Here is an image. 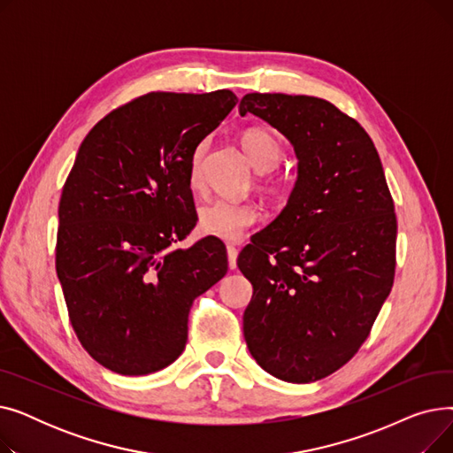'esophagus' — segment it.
Listing matches in <instances>:
<instances>
[{"label": "esophagus", "instance_id": "obj_1", "mask_svg": "<svg viewBox=\"0 0 453 453\" xmlns=\"http://www.w3.org/2000/svg\"><path fill=\"white\" fill-rule=\"evenodd\" d=\"M227 251V263H229V270H234L236 268V257H239V250H236L234 246H227L226 248Z\"/></svg>", "mask_w": 453, "mask_h": 453}]
</instances>
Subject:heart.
Segmentation results:
<instances>
[{
	"label": "heart",
	"mask_w": 453,
	"mask_h": 453,
	"mask_svg": "<svg viewBox=\"0 0 453 453\" xmlns=\"http://www.w3.org/2000/svg\"><path fill=\"white\" fill-rule=\"evenodd\" d=\"M241 145L251 165L260 173H270L280 161V147L275 137L265 128H248L241 135ZM205 142L195 149L188 163V185L200 187V166ZM272 193H279V183H268ZM258 220V209L251 202L212 200L198 209V229L205 236H214L226 242H236Z\"/></svg>",
	"instance_id": "heart-1"
}]
</instances>
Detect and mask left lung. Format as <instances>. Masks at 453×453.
Wrapping results in <instances>:
<instances>
[{"mask_svg":"<svg viewBox=\"0 0 453 453\" xmlns=\"http://www.w3.org/2000/svg\"><path fill=\"white\" fill-rule=\"evenodd\" d=\"M239 111L277 128L299 161L287 207L236 258L253 284L244 338L266 372L316 382L358 352L393 288L395 203L369 134L332 103L248 93Z\"/></svg>","mask_w":453,"mask_h":453,"instance_id":"left-lung-1","label":"left lung"}]
</instances>
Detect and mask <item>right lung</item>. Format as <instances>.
Instances as JSON below:
<instances>
[{
  "label": "right lung",
  "instance_id": "right-lung-1",
  "mask_svg": "<svg viewBox=\"0 0 453 453\" xmlns=\"http://www.w3.org/2000/svg\"><path fill=\"white\" fill-rule=\"evenodd\" d=\"M236 103L229 89L152 91L101 119L77 152L58 203L57 275L79 342L113 372L171 365L193 301L227 272L220 241L176 242L198 220L190 156Z\"/></svg>",
  "mask_w": 453,
  "mask_h": 453
}]
</instances>
